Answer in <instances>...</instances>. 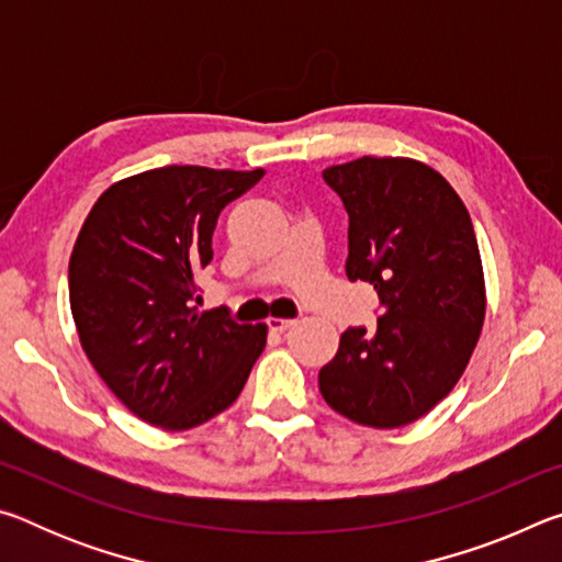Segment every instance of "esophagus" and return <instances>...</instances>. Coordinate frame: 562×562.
I'll use <instances>...</instances> for the list:
<instances>
[{"label": "esophagus", "mask_w": 562, "mask_h": 562, "mask_svg": "<svg viewBox=\"0 0 562 562\" xmlns=\"http://www.w3.org/2000/svg\"><path fill=\"white\" fill-rule=\"evenodd\" d=\"M294 325V319H282V317H268V327L272 331H284Z\"/></svg>", "instance_id": "esophagus-1"}]
</instances>
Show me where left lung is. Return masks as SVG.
I'll return each instance as SVG.
<instances>
[{"mask_svg":"<svg viewBox=\"0 0 562 562\" xmlns=\"http://www.w3.org/2000/svg\"><path fill=\"white\" fill-rule=\"evenodd\" d=\"M325 183L349 215L347 278L374 284L376 335L349 327L319 369L325 402L361 426L398 429L459 382L486 317L471 215L441 173L412 158H357Z\"/></svg>","mask_w":562,"mask_h":562,"instance_id":"1","label":"left lung"}]
</instances>
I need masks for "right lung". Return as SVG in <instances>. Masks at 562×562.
I'll return each instance as SVG.
<instances>
[{
    "label": "right lung",
    "instance_id": "1",
    "mask_svg": "<svg viewBox=\"0 0 562 562\" xmlns=\"http://www.w3.org/2000/svg\"><path fill=\"white\" fill-rule=\"evenodd\" d=\"M262 176L146 170L113 183L76 237L69 302L81 347L111 392L166 431L193 429L231 406L268 341V327L240 325L227 307H193L217 215Z\"/></svg>",
    "mask_w": 562,
    "mask_h": 562
}]
</instances>
